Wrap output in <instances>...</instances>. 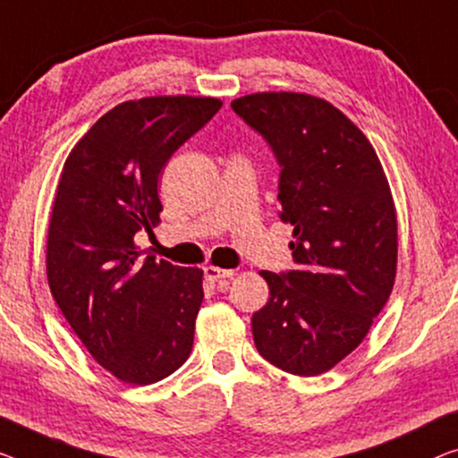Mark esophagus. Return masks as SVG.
I'll list each match as a JSON object with an SVG mask.
<instances>
[{
  "label": "esophagus",
  "instance_id": "esophagus-1",
  "mask_svg": "<svg viewBox=\"0 0 458 458\" xmlns=\"http://www.w3.org/2000/svg\"><path fill=\"white\" fill-rule=\"evenodd\" d=\"M203 273H206V279L209 284H226L228 279L234 276V271L232 269H220V267H214V265H208V267L203 269Z\"/></svg>",
  "mask_w": 458,
  "mask_h": 458
}]
</instances>
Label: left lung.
<instances>
[{"instance_id": "obj_1", "label": "left lung", "mask_w": 458, "mask_h": 458, "mask_svg": "<svg viewBox=\"0 0 458 458\" xmlns=\"http://www.w3.org/2000/svg\"><path fill=\"white\" fill-rule=\"evenodd\" d=\"M282 166L279 217L298 269L261 271L269 300L252 337L269 364L318 377L356 350L397 276V209L372 143L325 98L257 92L232 100Z\"/></svg>"}]
</instances>
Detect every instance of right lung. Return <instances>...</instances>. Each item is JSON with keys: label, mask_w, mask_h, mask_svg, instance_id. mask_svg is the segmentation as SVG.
I'll return each mask as SVG.
<instances>
[{"label": "right lung", "mask_w": 458, "mask_h": 458, "mask_svg": "<svg viewBox=\"0 0 458 458\" xmlns=\"http://www.w3.org/2000/svg\"><path fill=\"white\" fill-rule=\"evenodd\" d=\"M211 97L121 102L67 156L47 234V279L73 333L127 385L185 364L203 271L140 259L135 234L160 224L158 179L176 149L220 111Z\"/></svg>", "instance_id": "1"}]
</instances>
